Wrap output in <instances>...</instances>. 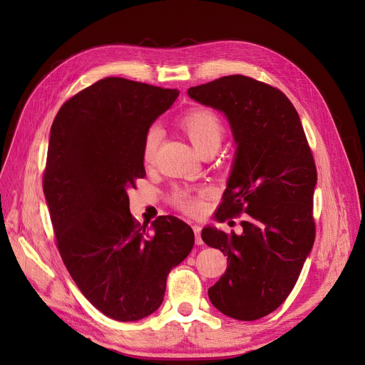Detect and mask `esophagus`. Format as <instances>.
Listing matches in <instances>:
<instances>
[{
    "instance_id": "esophagus-1",
    "label": "esophagus",
    "mask_w": 365,
    "mask_h": 365,
    "mask_svg": "<svg viewBox=\"0 0 365 365\" xmlns=\"http://www.w3.org/2000/svg\"><path fill=\"white\" fill-rule=\"evenodd\" d=\"M193 231H195V237H196V244L201 245L202 244V239H201V231H202V227L197 225V224H193L192 225Z\"/></svg>"
}]
</instances>
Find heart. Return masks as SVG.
<instances>
[{
    "instance_id": "1",
    "label": "heart",
    "mask_w": 365,
    "mask_h": 365,
    "mask_svg": "<svg viewBox=\"0 0 365 365\" xmlns=\"http://www.w3.org/2000/svg\"><path fill=\"white\" fill-rule=\"evenodd\" d=\"M181 126L185 130V134L189 135L193 146L201 153L215 148L217 149L224 137L222 121L213 111L205 108H195L185 113L181 118ZM161 138L163 129L157 123L150 125L146 129L141 146V157L146 164H150L155 160ZM202 196L204 193H196L187 189V187H180V189H175L172 192L170 202L181 212L195 216L202 212Z\"/></svg>"
}]
</instances>
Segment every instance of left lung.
<instances>
[{"label": "left lung", "mask_w": 365, "mask_h": 365, "mask_svg": "<svg viewBox=\"0 0 365 365\" xmlns=\"http://www.w3.org/2000/svg\"><path fill=\"white\" fill-rule=\"evenodd\" d=\"M187 94L222 111L237 145L216 219L248 215L239 236L202 230L205 244L228 256L208 298L222 314L254 322L288 298L314 247L315 161L300 117L277 88L233 74Z\"/></svg>", "instance_id": "1"}]
</instances>
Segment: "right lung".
Here are the masks:
<instances>
[{"instance_id":"1","label":"right lung","mask_w":365,"mask_h":365,"mask_svg":"<svg viewBox=\"0 0 365 365\" xmlns=\"http://www.w3.org/2000/svg\"><path fill=\"white\" fill-rule=\"evenodd\" d=\"M178 94L105 77L68 98L51 125L42 187L56 245L86 300L117 322L155 312L170 269L195 244L178 217L148 227L129 212L128 190L146 176V129Z\"/></svg>"}]
</instances>
